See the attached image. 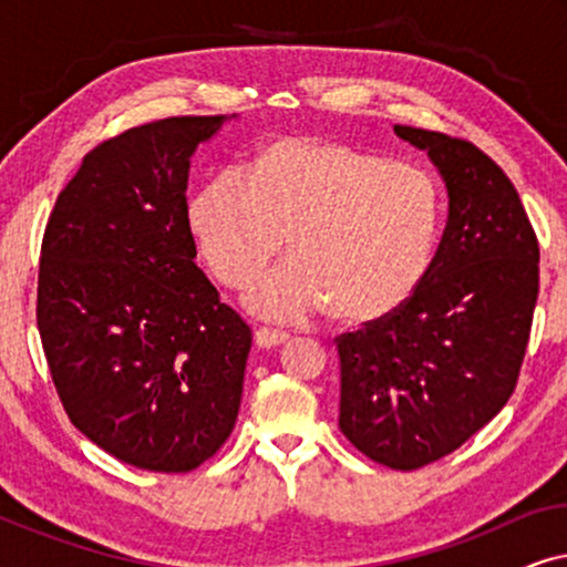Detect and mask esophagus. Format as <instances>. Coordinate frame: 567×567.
<instances>
[{"label": "esophagus", "mask_w": 567, "mask_h": 567, "mask_svg": "<svg viewBox=\"0 0 567 567\" xmlns=\"http://www.w3.org/2000/svg\"><path fill=\"white\" fill-rule=\"evenodd\" d=\"M289 340V332L286 330H274V328H258L255 330V343L260 348H276Z\"/></svg>", "instance_id": "obj_1"}]
</instances>
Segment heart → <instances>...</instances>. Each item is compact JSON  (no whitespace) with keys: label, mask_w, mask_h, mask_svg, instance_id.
I'll return each instance as SVG.
<instances>
[{"label":"heart","mask_w":567,"mask_h":567,"mask_svg":"<svg viewBox=\"0 0 567 567\" xmlns=\"http://www.w3.org/2000/svg\"><path fill=\"white\" fill-rule=\"evenodd\" d=\"M188 216L206 266L231 289L250 284L289 235L293 258L252 286V312L301 320L330 307L338 320L371 322L398 312L429 274L441 196L413 162L281 138L262 146L252 175H214Z\"/></svg>","instance_id":"obj_1"}]
</instances>
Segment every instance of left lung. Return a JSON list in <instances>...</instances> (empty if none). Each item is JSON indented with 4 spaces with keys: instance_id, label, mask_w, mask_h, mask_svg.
<instances>
[{
    "instance_id": "left-lung-1",
    "label": "left lung",
    "mask_w": 567,
    "mask_h": 567,
    "mask_svg": "<svg viewBox=\"0 0 567 567\" xmlns=\"http://www.w3.org/2000/svg\"><path fill=\"white\" fill-rule=\"evenodd\" d=\"M446 185L431 268L398 312L338 338L340 417L384 467L417 470L491 423L514 392L539 291V245L506 173L464 138L394 126Z\"/></svg>"
}]
</instances>
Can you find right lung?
Returning <instances> with one entry per match:
<instances>
[{"label": "right lung", "instance_id": "1", "mask_svg": "<svg viewBox=\"0 0 567 567\" xmlns=\"http://www.w3.org/2000/svg\"><path fill=\"white\" fill-rule=\"evenodd\" d=\"M235 115L144 123L95 146L41 247L38 330L64 410L92 444L190 472L235 429L252 332L196 266L188 173Z\"/></svg>", "mask_w": 567, "mask_h": 567}]
</instances>
